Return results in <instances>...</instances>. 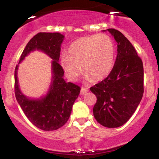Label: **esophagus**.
I'll return each mask as SVG.
<instances>
[{"label":"esophagus","instance_id":"obj_1","mask_svg":"<svg viewBox=\"0 0 159 159\" xmlns=\"http://www.w3.org/2000/svg\"><path fill=\"white\" fill-rule=\"evenodd\" d=\"M87 92H88V89L86 88V87H81V95L85 94L86 93H87Z\"/></svg>","mask_w":159,"mask_h":159}]
</instances>
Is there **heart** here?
Segmentation results:
<instances>
[{
  "mask_svg": "<svg viewBox=\"0 0 159 159\" xmlns=\"http://www.w3.org/2000/svg\"><path fill=\"white\" fill-rule=\"evenodd\" d=\"M115 48L113 40L107 34L79 38L69 46L68 54L62 57L63 70L71 80L82 72L87 79L97 81L111 73L114 63Z\"/></svg>",
  "mask_w": 159,
  "mask_h": 159,
  "instance_id": "obj_1",
  "label": "heart"
}]
</instances>
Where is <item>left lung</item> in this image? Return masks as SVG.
<instances>
[{"instance_id": "obj_1", "label": "left lung", "mask_w": 159, "mask_h": 159, "mask_svg": "<svg viewBox=\"0 0 159 159\" xmlns=\"http://www.w3.org/2000/svg\"><path fill=\"white\" fill-rule=\"evenodd\" d=\"M117 43V56L107 77L90 87L97 100L93 115L107 128L120 127L130 119L143 94V62L132 43L119 30L107 29Z\"/></svg>"}]
</instances>
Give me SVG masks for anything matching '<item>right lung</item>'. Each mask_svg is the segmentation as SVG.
<instances>
[{
    "label": "right lung",
    "mask_w": 159,
    "mask_h": 159,
    "mask_svg": "<svg viewBox=\"0 0 159 159\" xmlns=\"http://www.w3.org/2000/svg\"><path fill=\"white\" fill-rule=\"evenodd\" d=\"M63 36L59 33L40 32L28 42L20 57L19 63L32 51L41 50L52 57L53 78L48 94L41 99H29L19 90L17 78L18 65L15 69V95L27 119L44 131L57 130L66 123L72 105L80 93L79 86L66 82L63 67L58 63Z\"/></svg>",
    "instance_id": "1"
}]
</instances>
